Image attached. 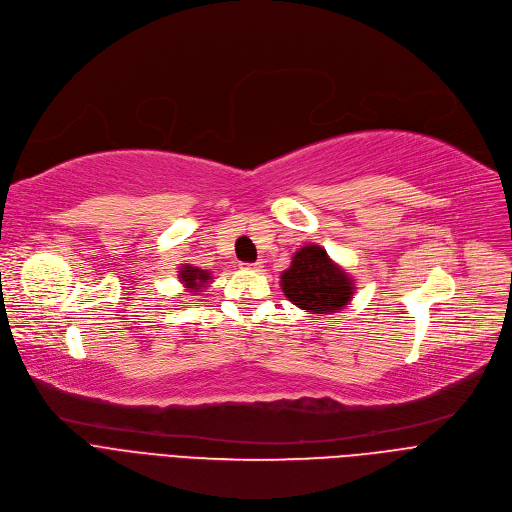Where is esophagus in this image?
I'll list each match as a JSON object with an SVG mask.
<instances>
[{"label":"esophagus","mask_w":512,"mask_h":512,"mask_svg":"<svg viewBox=\"0 0 512 512\" xmlns=\"http://www.w3.org/2000/svg\"><path fill=\"white\" fill-rule=\"evenodd\" d=\"M242 265V270H251V272H261V263L257 261V263H240Z\"/></svg>","instance_id":"34e87169"}]
</instances>
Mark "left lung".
<instances>
[{
	"instance_id": "left-lung-1",
	"label": "left lung",
	"mask_w": 512,
	"mask_h": 512,
	"mask_svg": "<svg viewBox=\"0 0 512 512\" xmlns=\"http://www.w3.org/2000/svg\"><path fill=\"white\" fill-rule=\"evenodd\" d=\"M353 284L351 276L319 245L301 247L280 278L288 301L309 313H338L351 303Z\"/></svg>"
}]
</instances>
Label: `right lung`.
Returning <instances> with one entry per match:
<instances>
[{
	"label": "right lung",
	"mask_w": 512,
	"mask_h": 512,
	"mask_svg": "<svg viewBox=\"0 0 512 512\" xmlns=\"http://www.w3.org/2000/svg\"><path fill=\"white\" fill-rule=\"evenodd\" d=\"M178 278L184 284V290L193 292V294L203 292L207 282H211V274L201 270V267H195V265H182Z\"/></svg>",
	"instance_id": "right-lung-1"
}]
</instances>
